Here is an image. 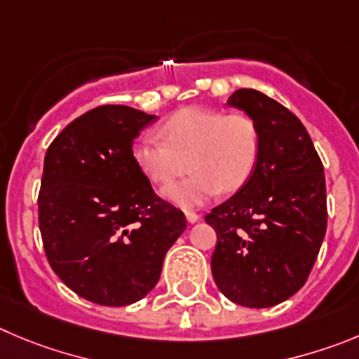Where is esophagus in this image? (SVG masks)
I'll use <instances>...</instances> for the list:
<instances>
[{
  "instance_id": "34e87169",
  "label": "esophagus",
  "mask_w": 359,
  "mask_h": 359,
  "mask_svg": "<svg viewBox=\"0 0 359 359\" xmlns=\"http://www.w3.org/2000/svg\"><path fill=\"white\" fill-rule=\"evenodd\" d=\"M200 217H202V216H200V214L191 212V210H189V212H186V219L189 221V223H196V221H198Z\"/></svg>"
}]
</instances>
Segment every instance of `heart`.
Listing matches in <instances>:
<instances>
[{"label":"heart","instance_id":"1","mask_svg":"<svg viewBox=\"0 0 359 359\" xmlns=\"http://www.w3.org/2000/svg\"><path fill=\"white\" fill-rule=\"evenodd\" d=\"M161 134L140 136L133 157L143 175L163 187L193 168L189 179L164 191L182 209L203 205L221 191L241 189L259 163L260 130L246 113L184 108L163 123Z\"/></svg>","mask_w":359,"mask_h":359}]
</instances>
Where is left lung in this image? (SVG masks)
I'll return each instance as SVG.
<instances>
[{"instance_id":"8db88e82","label":"left lung","mask_w":359,"mask_h":359,"mask_svg":"<svg viewBox=\"0 0 359 359\" xmlns=\"http://www.w3.org/2000/svg\"><path fill=\"white\" fill-rule=\"evenodd\" d=\"M229 106L260 130V156L248 182L214 207L210 259L217 289L248 308L289 299L306 283L326 236L324 168L310 134L292 111L259 90L241 88Z\"/></svg>"}]
</instances>
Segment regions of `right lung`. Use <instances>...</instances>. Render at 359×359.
<instances>
[{"label":"right lung","mask_w":359,"mask_h":359,"mask_svg":"<svg viewBox=\"0 0 359 359\" xmlns=\"http://www.w3.org/2000/svg\"><path fill=\"white\" fill-rule=\"evenodd\" d=\"M156 120L129 106H99L70 122L43 159L39 226L49 266L102 306L145 297L186 230L182 210L154 193L133 157L134 138Z\"/></svg>","instance_id":"add662e5"}]
</instances>
